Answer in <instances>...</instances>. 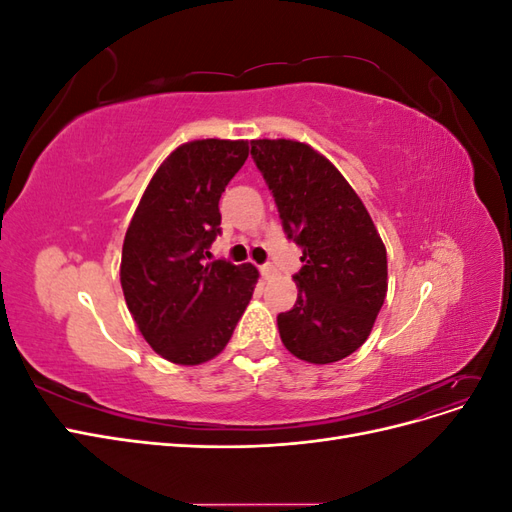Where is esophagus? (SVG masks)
I'll return each mask as SVG.
<instances>
[{"instance_id":"34e87169","label":"esophagus","mask_w":512,"mask_h":512,"mask_svg":"<svg viewBox=\"0 0 512 512\" xmlns=\"http://www.w3.org/2000/svg\"><path fill=\"white\" fill-rule=\"evenodd\" d=\"M260 275L265 277V280H271V277H275V275H277V269L271 265V262H267V265H262V267H260Z\"/></svg>"}]
</instances>
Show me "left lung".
Listing matches in <instances>:
<instances>
[{"label":"left lung","instance_id":"obj_1","mask_svg":"<svg viewBox=\"0 0 512 512\" xmlns=\"http://www.w3.org/2000/svg\"><path fill=\"white\" fill-rule=\"evenodd\" d=\"M252 158L303 252L297 303L277 316L282 344L314 365L342 361L365 344L384 303L386 247L363 200L316 149L260 138Z\"/></svg>","mask_w":512,"mask_h":512}]
</instances>
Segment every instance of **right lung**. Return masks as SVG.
Listing matches in <instances>:
<instances>
[{"label": "right lung", "instance_id": "right-lung-1", "mask_svg": "<svg viewBox=\"0 0 512 512\" xmlns=\"http://www.w3.org/2000/svg\"><path fill=\"white\" fill-rule=\"evenodd\" d=\"M247 156V141L177 147L151 177L123 239V297L147 344L170 363L218 356L254 294L256 267L207 262L222 230L220 196Z\"/></svg>", "mask_w": 512, "mask_h": 512}]
</instances>
